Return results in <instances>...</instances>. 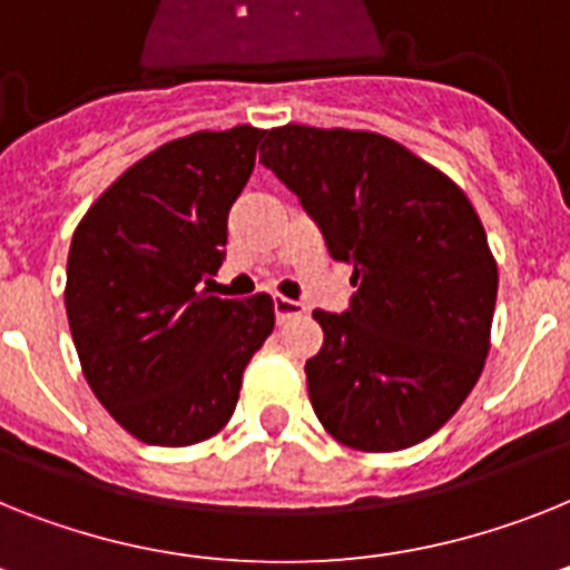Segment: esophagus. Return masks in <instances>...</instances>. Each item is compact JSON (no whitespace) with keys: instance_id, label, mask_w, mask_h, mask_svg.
<instances>
[{"instance_id":"34e87169","label":"esophagus","mask_w":570,"mask_h":570,"mask_svg":"<svg viewBox=\"0 0 570 570\" xmlns=\"http://www.w3.org/2000/svg\"><path fill=\"white\" fill-rule=\"evenodd\" d=\"M272 304H275V318H277V322H281V324L289 322V318H295V315H304V313H307V307H304L301 301L284 298V295H275V301H272Z\"/></svg>"}]
</instances>
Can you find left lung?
<instances>
[{
	"label": "left lung",
	"instance_id": "obj_1",
	"mask_svg": "<svg viewBox=\"0 0 570 570\" xmlns=\"http://www.w3.org/2000/svg\"><path fill=\"white\" fill-rule=\"evenodd\" d=\"M327 255L353 266L344 313L315 309L307 358L315 417L362 452L432 438L475 389L490 351L499 269L455 181L376 132L286 124L261 147Z\"/></svg>",
	"mask_w": 570,
	"mask_h": 570
}]
</instances>
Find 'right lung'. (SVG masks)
<instances>
[{
  "label": "right lung",
  "instance_id": "add662e5",
  "mask_svg": "<svg viewBox=\"0 0 570 570\" xmlns=\"http://www.w3.org/2000/svg\"><path fill=\"white\" fill-rule=\"evenodd\" d=\"M263 136L240 124L167 141L109 185L71 237L66 315L86 382L150 446L217 434L275 327L266 293L212 295Z\"/></svg>",
  "mask_w": 570,
  "mask_h": 570
}]
</instances>
